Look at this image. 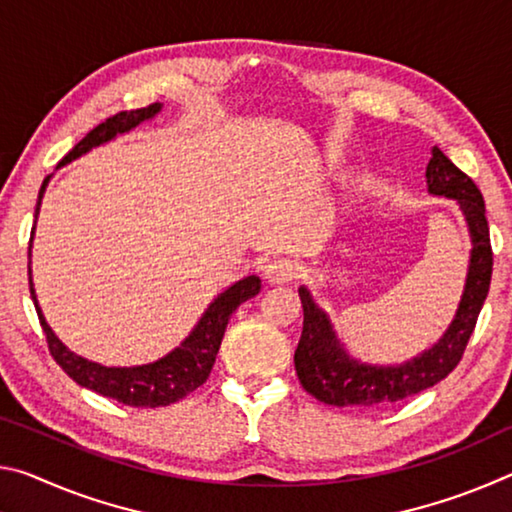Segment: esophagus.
<instances>
[{"label": "esophagus", "instance_id": "obj_1", "mask_svg": "<svg viewBox=\"0 0 512 512\" xmlns=\"http://www.w3.org/2000/svg\"><path fill=\"white\" fill-rule=\"evenodd\" d=\"M298 277V264L291 262V259H271L264 266V280L268 284H287Z\"/></svg>", "mask_w": 512, "mask_h": 512}]
</instances>
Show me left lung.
<instances>
[{
  "mask_svg": "<svg viewBox=\"0 0 512 512\" xmlns=\"http://www.w3.org/2000/svg\"><path fill=\"white\" fill-rule=\"evenodd\" d=\"M427 192L456 201L463 212L472 250L465 275V289L456 316L438 343L395 366H377L354 359L336 334L327 311L316 305L307 287H300L305 311L302 336L296 348V372L302 388L318 402L329 406H381L400 402L422 393L452 372L463 357V350L474 332L476 318L488 296L492 277L490 230L485 219L483 196L472 178L456 167L447 155L433 146L427 164Z\"/></svg>",
  "mask_w": 512,
  "mask_h": 512,
  "instance_id": "obj_1",
  "label": "left lung"
}]
</instances>
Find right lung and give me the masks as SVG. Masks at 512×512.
I'll use <instances>...</instances> for the list:
<instances>
[{"instance_id": "add662e5", "label": "right lung", "mask_w": 512, "mask_h": 512, "mask_svg": "<svg viewBox=\"0 0 512 512\" xmlns=\"http://www.w3.org/2000/svg\"><path fill=\"white\" fill-rule=\"evenodd\" d=\"M162 110V103H153L149 108L131 110V112H119V115L110 117L99 124L94 131H90L83 140L69 151L63 164L81 158L92 149H97L101 144H108L115 140L117 135L131 133L135 126H140L142 121L153 119ZM51 176L45 178V183L40 187L38 194V205H36V221L40 214V203L42 196H45V189L49 185ZM33 232H36V225H33ZM33 232H31V244H33ZM31 244H29V257H31ZM29 287H31V298L33 305H36L40 325L47 334L49 352L56 363L63 368L69 377H72L76 384L83 388H90V391L99 393L103 397H112L121 404L128 406H169L173 402L183 400L185 395L196 391L198 386L205 384V379L210 377V370L216 361V352L221 348L225 327H228L230 316L235 314V309L241 302L250 300L257 296L259 289H262V280L257 275H248L244 280L230 284L228 289L219 293L203 316L198 318L192 332H189L183 341H180L178 348H173L169 354H164L158 361L142 363V366H103V363L90 361L81 357L67 348V345L58 339L54 329L49 327L45 320V314L38 305L36 289H33V277H31V262H29Z\"/></svg>"}]
</instances>
